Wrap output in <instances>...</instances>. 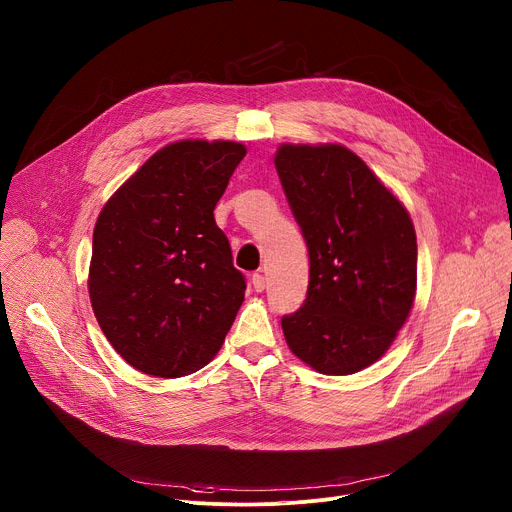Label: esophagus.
Returning a JSON list of instances; mask_svg holds the SVG:
<instances>
[{"mask_svg":"<svg viewBox=\"0 0 512 512\" xmlns=\"http://www.w3.org/2000/svg\"><path fill=\"white\" fill-rule=\"evenodd\" d=\"M251 283H253V289L259 291V294L265 289V277L261 273H253L251 275Z\"/></svg>","mask_w":512,"mask_h":512,"instance_id":"esophagus-1","label":"esophagus"}]
</instances>
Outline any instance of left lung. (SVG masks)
I'll return each mask as SVG.
<instances>
[{"label":"left lung","instance_id":"8db88e82","mask_svg":"<svg viewBox=\"0 0 512 512\" xmlns=\"http://www.w3.org/2000/svg\"><path fill=\"white\" fill-rule=\"evenodd\" d=\"M275 168L310 257L306 300L281 318L285 340L318 373H358L385 354L411 312V218L342 145H281Z\"/></svg>","mask_w":512,"mask_h":512}]
</instances>
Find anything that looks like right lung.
Returning a JSON list of instances; mask_svg holds the SVG:
<instances>
[{"mask_svg":"<svg viewBox=\"0 0 512 512\" xmlns=\"http://www.w3.org/2000/svg\"><path fill=\"white\" fill-rule=\"evenodd\" d=\"M245 154L235 141L166 145L97 218L93 312L121 358L145 375L176 379L202 369L245 300V275L214 223Z\"/></svg>","mask_w":512,"mask_h":512,"instance_id":"obj_1","label":"right lung"}]
</instances>
